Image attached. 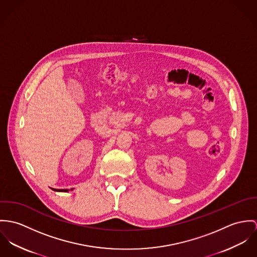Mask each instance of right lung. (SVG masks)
Here are the masks:
<instances>
[{
  "label": "right lung",
  "instance_id": "obj_1",
  "mask_svg": "<svg viewBox=\"0 0 257 257\" xmlns=\"http://www.w3.org/2000/svg\"><path fill=\"white\" fill-rule=\"evenodd\" d=\"M53 189V188H52ZM54 191H58V192H68L69 190L68 189H53ZM71 190H73V189H71Z\"/></svg>",
  "mask_w": 257,
  "mask_h": 257
}]
</instances>
